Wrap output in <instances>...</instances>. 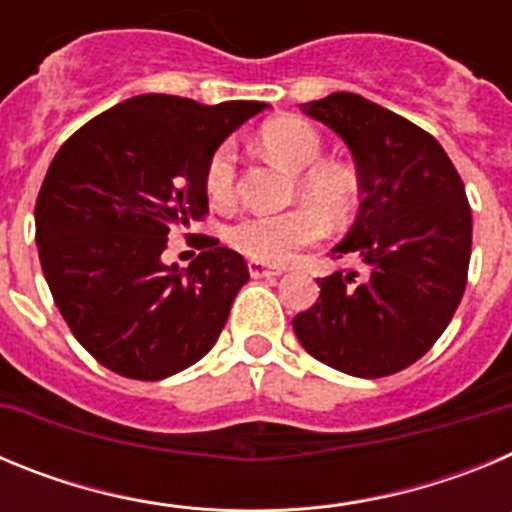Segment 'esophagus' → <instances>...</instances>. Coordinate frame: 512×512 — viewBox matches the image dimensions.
Returning a JSON list of instances; mask_svg holds the SVG:
<instances>
[{
  "mask_svg": "<svg viewBox=\"0 0 512 512\" xmlns=\"http://www.w3.org/2000/svg\"><path fill=\"white\" fill-rule=\"evenodd\" d=\"M248 271H251L253 279L279 277V274H284V269H279V266H266L261 264V261H251V264H248Z\"/></svg>",
  "mask_w": 512,
  "mask_h": 512,
  "instance_id": "obj_1",
  "label": "esophagus"
}]
</instances>
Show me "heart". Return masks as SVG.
<instances>
[{
    "mask_svg": "<svg viewBox=\"0 0 512 512\" xmlns=\"http://www.w3.org/2000/svg\"><path fill=\"white\" fill-rule=\"evenodd\" d=\"M261 148L284 169L297 174V189L310 205L328 217H338L351 207L356 194L354 179L333 164H318L323 156V140L310 122L300 117H279L261 128ZM205 189L215 205H228L235 194V153L233 146H220L212 153L205 171ZM323 233L318 212L310 207H295L279 215L241 217L230 225L228 243L243 256L261 264H284L295 251L318 241Z\"/></svg>",
    "mask_w": 512,
    "mask_h": 512,
    "instance_id": "heart-1",
    "label": "heart"
}]
</instances>
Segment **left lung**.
Instances as JSON below:
<instances>
[{"mask_svg": "<svg viewBox=\"0 0 512 512\" xmlns=\"http://www.w3.org/2000/svg\"><path fill=\"white\" fill-rule=\"evenodd\" d=\"M343 140L361 205L336 259L359 269L318 279L320 297L292 320L307 354L351 377L415 364L454 318L467 287L472 210L433 135L351 92L300 104Z\"/></svg>", "mask_w": 512, "mask_h": 512, "instance_id": "left-lung-1", "label": "left lung"}]
</instances>
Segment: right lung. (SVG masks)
I'll use <instances>...</instances> for the list:
<instances>
[{
    "mask_svg": "<svg viewBox=\"0 0 512 512\" xmlns=\"http://www.w3.org/2000/svg\"><path fill=\"white\" fill-rule=\"evenodd\" d=\"M264 107L140 94L76 130L48 166L35 202L45 282L76 341L120 377L166 379L215 346L246 261L210 235L187 269L161 253L207 212L212 153Z\"/></svg>",
    "mask_w": 512,
    "mask_h": 512,
    "instance_id": "add662e5",
    "label": "right lung"
}]
</instances>
